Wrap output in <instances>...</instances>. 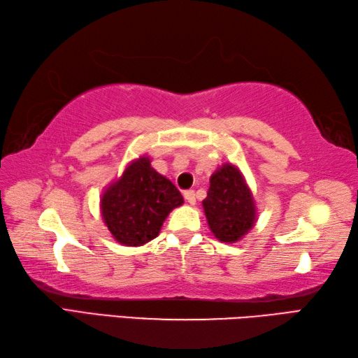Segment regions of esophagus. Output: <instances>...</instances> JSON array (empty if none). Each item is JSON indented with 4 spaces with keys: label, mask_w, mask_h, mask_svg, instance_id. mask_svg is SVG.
Masks as SVG:
<instances>
[{
    "label": "esophagus",
    "mask_w": 358,
    "mask_h": 358,
    "mask_svg": "<svg viewBox=\"0 0 358 358\" xmlns=\"http://www.w3.org/2000/svg\"><path fill=\"white\" fill-rule=\"evenodd\" d=\"M184 198L187 199L188 203H192V206H194L196 203V193L193 192V189H187V192H184Z\"/></svg>",
    "instance_id": "esophagus-1"
}]
</instances>
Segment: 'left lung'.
Instances as JSON below:
<instances>
[{"instance_id":"left-lung-1","label":"left lung","mask_w":358,"mask_h":358,"mask_svg":"<svg viewBox=\"0 0 358 358\" xmlns=\"http://www.w3.org/2000/svg\"><path fill=\"white\" fill-rule=\"evenodd\" d=\"M202 207L211 233L221 243H236L257 222L253 194L243 173L233 164H224L211 174Z\"/></svg>"}]
</instances>
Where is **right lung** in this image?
Here are the masks:
<instances>
[{
    "instance_id": "obj_1",
    "label": "right lung",
    "mask_w": 358,
    "mask_h": 358,
    "mask_svg": "<svg viewBox=\"0 0 358 358\" xmlns=\"http://www.w3.org/2000/svg\"><path fill=\"white\" fill-rule=\"evenodd\" d=\"M182 203L173 182L152 169L150 157L141 156L105 189L100 210L113 238L137 247L155 239L170 211Z\"/></svg>"
}]
</instances>
